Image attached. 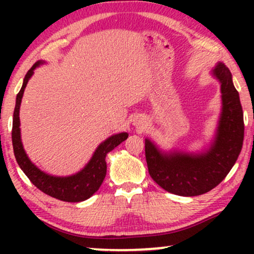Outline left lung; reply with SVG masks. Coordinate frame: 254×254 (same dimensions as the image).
<instances>
[{"label": "left lung", "mask_w": 254, "mask_h": 254, "mask_svg": "<svg viewBox=\"0 0 254 254\" xmlns=\"http://www.w3.org/2000/svg\"><path fill=\"white\" fill-rule=\"evenodd\" d=\"M213 74L221 83L222 112L216 137L209 150L200 155L162 152L145 138V159L149 175L170 193L195 196L209 192L223 180L235 165L244 140V117L232 76L223 64Z\"/></svg>", "instance_id": "left-lung-1"}]
</instances>
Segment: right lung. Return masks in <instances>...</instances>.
I'll return each mask as SVG.
<instances>
[{"mask_svg":"<svg viewBox=\"0 0 254 254\" xmlns=\"http://www.w3.org/2000/svg\"><path fill=\"white\" fill-rule=\"evenodd\" d=\"M41 64H44V61H38L26 72L22 89L17 95L11 130L13 152H15L16 161L18 163L19 168L23 170V172L27 176L30 182L37 189H39L41 192L58 200L65 201V202H79V201L89 199L92 194H95L99 190L106 176L105 158L107 152L113 150L121 142L126 140L128 134L119 133L112 135L106 141H104L102 144H99V147L96 149L95 154H93L92 158L90 159L88 164L85 165V168L82 171L76 173V175L69 177H54L47 175V173L38 169L27 157L25 150L23 148L22 141H20L19 107L27 82H29L31 76L33 75L34 69Z\"/></svg>","mask_w":254,"mask_h":254,"instance_id":"1","label":"right lung"}]
</instances>
